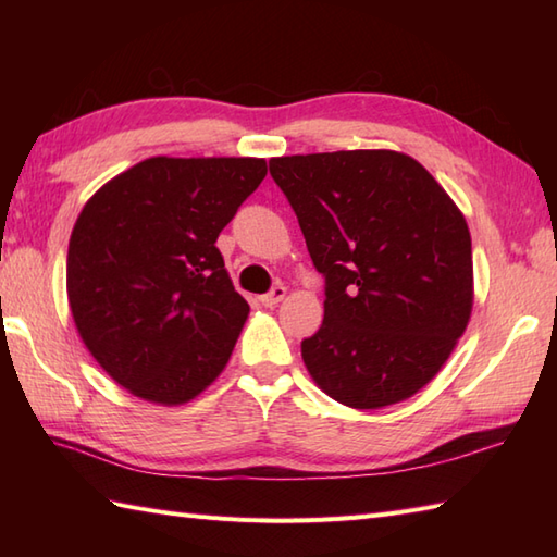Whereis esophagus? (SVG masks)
Wrapping results in <instances>:
<instances>
[{"label": "esophagus", "mask_w": 557, "mask_h": 557, "mask_svg": "<svg viewBox=\"0 0 557 557\" xmlns=\"http://www.w3.org/2000/svg\"><path fill=\"white\" fill-rule=\"evenodd\" d=\"M285 297H287V289L282 287V285H275L268 294H263V297H260V304H263L265 309H275V306Z\"/></svg>", "instance_id": "1"}]
</instances>
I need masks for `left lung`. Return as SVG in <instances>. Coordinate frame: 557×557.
I'll use <instances>...</instances> for the list:
<instances>
[{"instance_id":"obj_1","label":"left lung","mask_w":557,"mask_h":557,"mask_svg":"<svg viewBox=\"0 0 557 557\" xmlns=\"http://www.w3.org/2000/svg\"><path fill=\"white\" fill-rule=\"evenodd\" d=\"M270 174L325 275L301 359L327 397L383 409L429 385L474 306L471 234L421 162L397 150L272 158Z\"/></svg>"}]
</instances>
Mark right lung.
<instances>
[{"mask_svg":"<svg viewBox=\"0 0 557 557\" xmlns=\"http://www.w3.org/2000/svg\"><path fill=\"white\" fill-rule=\"evenodd\" d=\"M263 158H148L83 206L66 297L104 373L152 405L198 397L248 318L218 236L265 180Z\"/></svg>","mask_w":557,"mask_h":557,"instance_id":"1","label":"right lung"}]
</instances>
